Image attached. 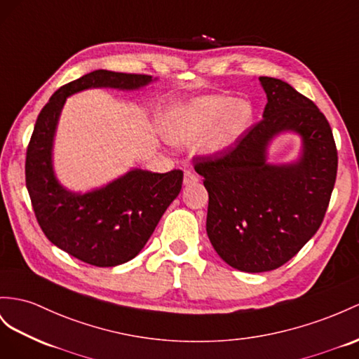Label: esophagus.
Masks as SVG:
<instances>
[{"label": "esophagus", "mask_w": 359, "mask_h": 359, "mask_svg": "<svg viewBox=\"0 0 359 359\" xmlns=\"http://www.w3.org/2000/svg\"><path fill=\"white\" fill-rule=\"evenodd\" d=\"M183 182H185V185H189V183H196V182H198V176L194 171H185V174H183Z\"/></svg>", "instance_id": "esophagus-1"}]
</instances>
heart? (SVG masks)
<instances>
[{
  "label": "heart",
  "instance_id": "b5f03b06",
  "mask_svg": "<svg viewBox=\"0 0 359 359\" xmlns=\"http://www.w3.org/2000/svg\"><path fill=\"white\" fill-rule=\"evenodd\" d=\"M252 121L253 107L249 101L210 95L177 109L167 124V137L179 145L205 140L203 150L215 153L229 149L240 140Z\"/></svg>",
  "mask_w": 359,
  "mask_h": 359
}]
</instances>
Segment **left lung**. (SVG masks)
<instances>
[{"instance_id":"8db88e82","label":"left lung","mask_w":359,"mask_h":359,"mask_svg":"<svg viewBox=\"0 0 359 359\" xmlns=\"http://www.w3.org/2000/svg\"><path fill=\"white\" fill-rule=\"evenodd\" d=\"M259 81L269 100L264 118L231 149L194 165L209 194V240L219 258L245 273L282 267L316 235L338 168L332 128L314 101L279 79ZM285 130L302 135V158L267 165L266 145Z\"/></svg>"}]
</instances>
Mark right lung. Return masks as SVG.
Returning <instances> with one entry per match:
<instances>
[{
	"mask_svg": "<svg viewBox=\"0 0 359 359\" xmlns=\"http://www.w3.org/2000/svg\"><path fill=\"white\" fill-rule=\"evenodd\" d=\"M150 81L151 76L97 69L63 85L42 107L27 147L25 185L42 232L63 252L95 267H115L142 250L179 196L183 172L133 170L106 188L72 194L53 172L54 130L63 103L74 92L101 86L137 89Z\"/></svg>",
	"mask_w": 359,
	"mask_h": 359,
	"instance_id": "obj_1",
	"label": "right lung"
}]
</instances>
